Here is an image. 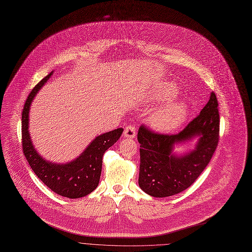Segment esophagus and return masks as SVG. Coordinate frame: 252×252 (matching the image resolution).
<instances>
[{"label": "esophagus", "instance_id": "1", "mask_svg": "<svg viewBox=\"0 0 252 252\" xmlns=\"http://www.w3.org/2000/svg\"><path fill=\"white\" fill-rule=\"evenodd\" d=\"M135 135H136V130H135V126H134L129 125V126H127L125 128V131H124V136L125 137L133 138V137H135Z\"/></svg>", "mask_w": 252, "mask_h": 252}]
</instances>
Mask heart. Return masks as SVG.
<instances>
[{
  "instance_id": "b5f03b06",
  "label": "heart",
  "mask_w": 252,
  "mask_h": 252,
  "mask_svg": "<svg viewBox=\"0 0 252 252\" xmlns=\"http://www.w3.org/2000/svg\"><path fill=\"white\" fill-rule=\"evenodd\" d=\"M176 95V88L171 84H162L154 89L149 98L153 101H163L173 98ZM187 117V107L182 102L167 103L156 109L150 116L151 126L163 132L173 131L184 123Z\"/></svg>"
}]
</instances>
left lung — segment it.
<instances>
[{
	"mask_svg": "<svg viewBox=\"0 0 252 252\" xmlns=\"http://www.w3.org/2000/svg\"><path fill=\"white\" fill-rule=\"evenodd\" d=\"M216 94L188 126L177 134H163L141 126L137 132L140 143L138 184L146 194L164 198L189 188L201 175L214 155L220 137V114ZM199 136L196 148L183 157L172 153L175 143Z\"/></svg>",
	"mask_w": 252,
	"mask_h": 252,
	"instance_id": "obj_1",
	"label": "left lung"
}]
</instances>
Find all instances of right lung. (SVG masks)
<instances>
[{
  "label": "right lung",
  "mask_w": 252,
  "mask_h": 252,
  "mask_svg": "<svg viewBox=\"0 0 252 252\" xmlns=\"http://www.w3.org/2000/svg\"><path fill=\"white\" fill-rule=\"evenodd\" d=\"M52 74L53 72H50L37 84L26 101L22 116L23 150L35 175L49 189L60 196L77 199L87 196L97 188L102 172L103 155L118 141L124 129L120 127L97 136L80 156L69 163L57 164L42 158L31 139L29 114L32 100Z\"/></svg>",
  "instance_id": "add662e5"
}]
</instances>
